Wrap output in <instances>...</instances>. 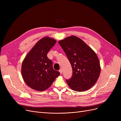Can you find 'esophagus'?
<instances>
[{
    "mask_svg": "<svg viewBox=\"0 0 121 121\" xmlns=\"http://www.w3.org/2000/svg\"><path fill=\"white\" fill-rule=\"evenodd\" d=\"M62 72H63V71H62V69H60V70H59V72H60V73L61 74L62 73Z\"/></svg>",
    "mask_w": 121,
    "mask_h": 121,
    "instance_id": "34e87169",
    "label": "esophagus"
}]
</instances>
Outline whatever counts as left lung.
I'll return each mask as SVG.
<instances>
[{"mask_svg": "<svg viewBox=\"0 0 121 121\" xmlns=\"http://www.w3.org/2000/svg\"><path fill=\"white\" fill-rule=\"evenodd\" d=\"M58 43L64 51L72 69V78L66 80L72 90L85 91L96 83L100 73V63L93 49L79 38L69 36Z\"/></svg>", "mask_w": 121, "mask_h": 121, "instance_id": "left-lung-1", "label": "left lung"}]
</instances>
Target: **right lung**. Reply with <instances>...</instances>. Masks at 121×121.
Wrapping results in <instances>:
<instances>
[{
	"label": "right lung",
	"mask_w": 121,
	"mask_h": 121,
	"mask_svg": "<svg viewBox=\"0 0 121 121\" xmlns=\"http://www.w3.org/2000/svg\"><path fill=\"white\" fill-rule=\"evenodd\" d=\"M56 41L48 37L38 41L24 59L22 74L24 82L34 90L42 91L49 88L60 74L54 70L47 54Z\"/></svg>",
	"instance_id": "add662e5"
}]
</instances>
